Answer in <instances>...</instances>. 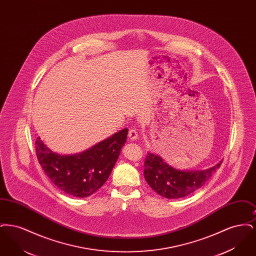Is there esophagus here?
<instances>
[{
  "mask_svg": "<svg viewBox=\"0 0 256 256\" xmlns=\"http://www.w3.org/2000/svg\"><path fill=\"white\" fill-rule=\"evenodd\" d=\"M128 138L130 139V140H136L137 138H138V132H137V130L134 128H132L130 130H128Z\"/></svg>",
  "mask_w": 256,
  "mask_h": 256,
  "instance_id": "34e87169",
  "label": "esophagus"
}]
</instances>
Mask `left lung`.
Wrapping results in <instances>:
<instances>
[{"label": "left lung", "instance_id": "obj_1", "mask_svg": "<svg viewBox=\"0 0 256 256\" xmlns=\"http://www.w3.org/2000/svg\"><path fill=\"white\" fill-rule=\"evenodd\" d=\"M222 161L204 170H178L156 154L148 152L144 176L150 188L167 198H180L200 189L218 170Z\"/></svg>", "mask_w": 256, "mask_h": 256}]
</instances>
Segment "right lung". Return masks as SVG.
Segmentation results:
<instances>
[{
    "instance_id": "right-lung-1",
    "label": "right lung",
    "mask_w": 256,
    "mask_h": 256,
    "mask_svg": "<svg viewBox=\"0 0 256 256\" xmlns=\"http://www.w3.org/2000/svg\"><path fill=\"white\" fill-rule=\"evenodd\" d=\"M128 132V128H124L84 152L71 156L54 152L37 137V159L60 190L73 196L86 198L94 194L110 178Z\"/></svg>"
}]
</instances>
